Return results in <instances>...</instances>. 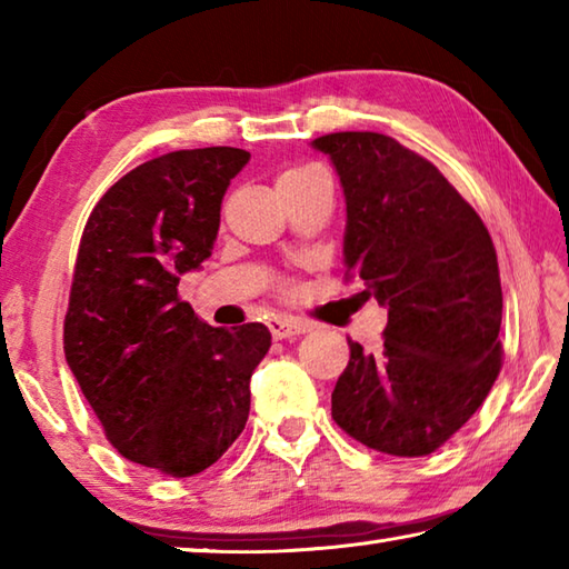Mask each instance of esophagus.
<instances>
[{"instance_id": "obj_1", "label": "esophagus", "mask_w": 569, "mask_h": 569, "mask_svg": "<svg viewBox=\"0 0 569 569\" xmlns=\"http://www.w3.org/2000/svg\"><path fill=\"white\" fill-rule=\"evenodd\" d=\"M268 329H271L273 339H293V336L311 331V323L296 319V316H276L268 321Z\"/></svg>"}]
</instances>
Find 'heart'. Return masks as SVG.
<instances>
[{
    "label": "heart",
    "instance_id": "b5f03b06",
    "mask_svg": "<svg viewBox=\"0 0 569 569\" xmlns=\"http://www.w3.org/2000/svg\"><path fill=\"white\" fill-rule=\"evenodd\" d=\"M308 170H316V168H291V170H286L281 178L278 180H283V178H296V176H303V172H308Z\"/></svg>",
    "mask_w": 569,
    "mask_h": 569
}]
</instances>
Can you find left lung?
<instances>
[{
	"mask_svg": "<svg viewBox=\"0 0 569 569\" xmlns=\"http://www.w3.org/2000/svg\"><path fill=\"white\" fill-rule=\"evenodd\" d=\"M346 198L343 263L389 308L383 351L349 341L331 393L346 435L393 457H427L471 419L502 366V286L485 223L417 152L381 132H331Z\"/></svg>",
	"mask_w": 569,
	"mask_h": 569,
	"instance_id": "left-lung-1",
	"label": "left lung"
}]
</instances>
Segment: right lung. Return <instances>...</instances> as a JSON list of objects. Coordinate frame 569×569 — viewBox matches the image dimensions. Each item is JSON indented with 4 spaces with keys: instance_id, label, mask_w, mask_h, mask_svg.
I'll return each mask as SVG.
<instances>
[{
    "instance_id": "right-lung-1",
    "label": "right lung",
    "mask_w": 569,
    "mask_h": 569,
    "mask_svg": "<svg viewBox=\"0 0 569 569\" xmlns=\"http://www.w3.org/2000/svg\"><path fill=\"white\" fill-rule=\"evenodd\" d=\"M250 152L178 150L130 170L88 218L64 356L110 445L134 465L192 477L223 457L271 349L263 323L218 329L178 298L213 250L220 203Z\"/></svg>"
}]
</instances>
